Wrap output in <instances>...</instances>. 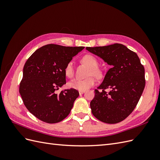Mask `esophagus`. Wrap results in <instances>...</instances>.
<instances>
[{"label":"esophagus","mask_w":160,"mask_h":160,"mask_svg":"<svg viewBox=\"0 0 160 160\" xmlns=\"http://www.w3.org/2000/svg\"><path fill=\"white\" fill-rule=\"evenodd\" d=\"M79 93L80 95H82L85 93V91H79Z\"/></svg>","instance_id":"34e87169"}]
</instances>
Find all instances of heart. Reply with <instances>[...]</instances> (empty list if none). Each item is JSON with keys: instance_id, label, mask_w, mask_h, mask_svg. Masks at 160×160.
I'll return each instance as SVG.
<instances>
[{"instance_id": "b5f03b06", "label": "heart", "mask_w": 160, "mask_h": 160, "mask_svg": "<svg viewBox=\"0 0 160 160\" xmlns=\"http://www.w3.org/2000/svg\"><path fill=\"white\" fill-rule=\"evenodd\" d=\"M81 61L85 65L89 67V69L88 72V78L85 79H74L70 81L68 83V86L70 88L79 90V91H85L89 88L93 86L95 83V79L94 76L100 77L101 75V72L98 68V61L96 58L91 55H85L81 58ZM64 72L65 75L72 78L74 75V67L72 61H69L66 64L64 68Z\"/></svg>"}]
</instances>
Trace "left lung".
Instances as JSON below:
<instances>
[{"mask_svg": "<svg viewBox=\"0 0 160 160\" xmlns=\"http://www.w3.org/2000/svg\"><path fill=\"white\" fill-rule=\"evenodd\" d=\"M111 66L90 103L91 112L106 123H118L132 113L143 91L145 69L135 52L122 44L86 47ZM110 89L109 92L104 90Z\"/></svg>", "mask_w": 160, "mask_h": 160, "instance_id": "obj_1", "label": "left lung"}]
</instances>
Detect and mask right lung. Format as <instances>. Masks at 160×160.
<instances>
[{"instance_id": "add662e5", "label": "right lung", "mask_w": 160, "mask_h": 160, "mask_svg": "<svg viewBox=\"0 0 160 160\" xmlns=\"http://www.w3.org/2000/svg\"><path fill=\"white\" fill-rule=\"evenodd\" d=\"M84 47L49 44L34 52L25 62L19 93L27 109L42 122L55 123L70 113L79 91H55L66 83L64 68Z\"/></svg>"}]
</instances>
